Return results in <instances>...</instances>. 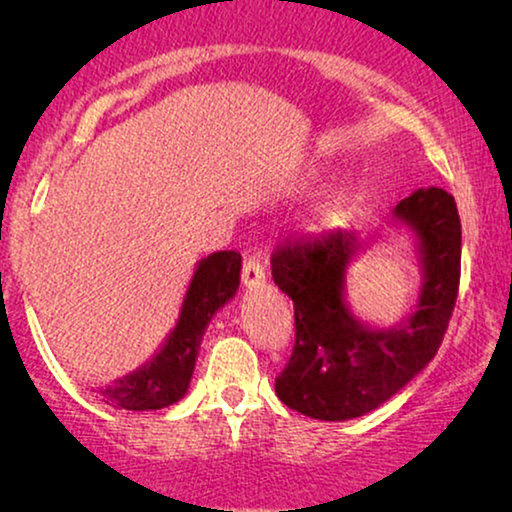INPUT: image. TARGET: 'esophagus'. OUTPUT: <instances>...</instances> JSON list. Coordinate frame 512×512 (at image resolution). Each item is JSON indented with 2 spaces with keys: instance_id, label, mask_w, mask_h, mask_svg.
Returning <instances> with one entry per match:
<instances>
[{
  "instance_id": "obj_1",
  "label": "esophagus",
  "mask_w": 512,
  "mask_h": 512,
  "mask_svg": "<svg viewBox=\"0 0 512 512\" xmlns=\"http://www.w3.org/2000/svg\"><path fill=\"white\" fill-rule=\"evenodd\" d=\"M242 284H244V289H249V291L263 289V286H265V268L261 265V261H256V258H249V261H244Z\"/></svg>"
}]
</instances>
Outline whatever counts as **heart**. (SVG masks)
<instances>
[{
	"mask_svg": "<svg viewBox=\"0 0 512 512\" xmlns=\"http://www.w3.org/2000/svg\"><path fill=\"white\" fill-rule=\"evenodd\" d=\"M333 216H335L333 207L331 205H324V207L314 209L312 214H307V219L303 221V228L307 230V233H312V235H321L328 226H331Z\"/></svg>",
	"mask_w": 512,
	"mask_h": 512,
	"instance_id": "b5f03b06",
	"label": "heart"
}]
</instances>
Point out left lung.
I'll use <instances>...</instances> for the list:
<instances>
[{"mask_svg": "<svg viewBox=\"0 0 512 512\" xmlns=\"http://www.w3.org/2000/svg\"><path fill=\"white\" fill-rule=\"evenodd\" d=\"M410 235L422 286L396 324L363 321L347 300L349 268L370 240L335 230L272 256V279L296 310V347L275 380L279 401L324 422L363 417L398 394L436 356L459 289L461 223L443 188H417L391 212Z\"/></svg>", "mask_w": 512, "mask_h": 512, "instance_id": "obj_1", "label": "left lung"}]
</instances>
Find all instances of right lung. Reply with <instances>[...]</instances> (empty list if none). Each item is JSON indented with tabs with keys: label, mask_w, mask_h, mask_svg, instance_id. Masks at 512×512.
<instances>
[{
	"label": "right lung",
	"mask_w": 512,
	"mask_h": 512,
	"mask_svg": "<svg viewBox=\"0 0 512 512\" xmlns=\"http://www.w3.org/2000/svg\"><path fill=\"white\" fill-rule=\"evenodd\" d=\"M242 256L237 251H214L200 258L181 300L179 317L160 347L132 373L118 377L100 396L118 410H163L179 403L191 387L195 361L209 321L240 289Z\"/></svg>",
	"instance_id": "1"
}]
</instances>
